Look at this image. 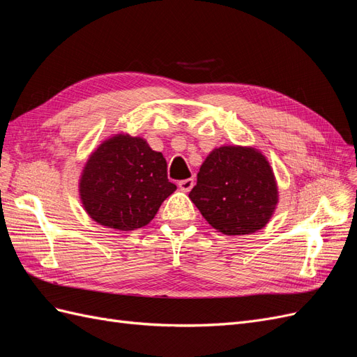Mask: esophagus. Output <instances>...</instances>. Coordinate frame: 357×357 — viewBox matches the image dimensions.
<instances>
[{
	"label": "esophagus",
	"instance_id": "34e87169",
	"mask_svg": "<svg viewBox=\"0 0 357 357\" xmlns=\"http://www.w3.org/2000/svg\"><path fill=\"white\" fill-rule=\"evenodd\" d=\"M193 185H195V180L193 178H186V180H180L178 181V188L183 190V192H189Z\"/></svg>",
	"mask_w": 357,
	"mask_h": 357
}]
</instances>
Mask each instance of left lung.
Listing matches in <instances>:
<instances>
[{
  "label": "left lung",
  "instance_id": "8db88e82",
  "mask_svg": "<svg viewBox=\"0 0 357 357\" xmlns=\"http://www.w3.org/2000/svg\"><path fill=\"white\" fill-rule=\"evenodd\" d=\"M189 198L214 229L245 235L271 219L278 190L273 168L259 150L222 146L204 160Z\"/></svg>",
  "mask_w": 357,
  "mask_h": 357
}]
</instances>
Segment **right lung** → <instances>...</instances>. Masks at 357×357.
Returning a JSON list of instances; mask_svg holds the SVG:
<instances>
[{
    "label": "right lung",
    "mask_w": 357,
    "mask_h": 357,
    "mask_svg": "<svg viewBox=\"0 0 357 357\" xmlns=\"http://www.w3.org/2000/svg\"><path fill=\"white\" fill-rule=\"evenodd\" d=\"M79 188L91 219L119 231L143 228L177 189L167 177L162 153L128 134L100 144L86 162Z\"/></svg>",
    "instance_id": "1"
}]
</instances>
